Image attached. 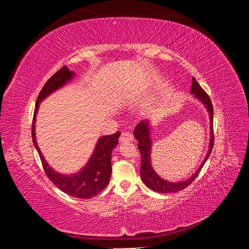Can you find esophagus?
<instances>
[{"mask_svg": "<svg viewBox=\"0 0 249 249\" xmlns=\"http://www.w3.org/2000/svg\"><path fill=\"white\" fill-rule=\"evenodd\" d=\"M134 139L133 135L129 132H123L122 135L119 137V141L120 142H126V141H132Z\"/></svg>", "mask_w": 249, "mask_h": 249, "instance_id": "34e87169", "label": "esophagus"}]
</instances>
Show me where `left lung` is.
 <instances>
[{"label": "left lung", "instance_id": "8db88e82", "mask_svg": "<svg viewBox=\"0 0 249 249\" xmlns=\"http://www.w3.org/2000/svg\"><path fill=\"white\" fill-rule=\"evenodd\" d=\"M190 93L193 94L195 99L198 100L205 107L209 113L210 118V140H209V148L205 159L200 163L199 167L196 169L193 175L187 179L180 180V182H169L162 178L158 173L154 170L152 165V147H153V139H152V124L149 119H144L140 122L134 130V136L138 141V148L141 155V168H140V177L149 189H152L159 193H173L178 192L185 189L187 186H189L194 178L198 176V172L202 168L203 165L207 162L208 158L211 155L214 143V134H213V107L211 104L210 97L203 91V89L198 84V82L192 78V86Z\"/></svg>", "mask_w": 249, "mask_h": 249}]
</instances>
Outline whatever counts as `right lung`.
Instances as JSON below:
<instances>
[{"label": "right lung", "instance_id": "obj_1", "mask_svg": "<svg viewBox=\"0 0 249 249\" xmlns=\"http://www.w3.org/2000/svg\"><path fill=\"white\" fill-rule=\"evenodd\" d=\"M74 76H76V73L64 66L59 71H57L54 76H52V78H50V80L46 83V85L41 89L38 97H37L34 110L32 140L37 153H38L40 157L44 172L47 173L52 183L64 193L71 195V196L88 199L99 194L109 183L112 172L111 154L112 150L118 144L120 132L113 135L101 136L99 140H97L93 153L90 156L87 163L79 171L70 173V175L60 173L50 166L46 158L43 157L38 144H37L35 133L36 116L37 113H38L40 103L46 100L52 93L64 87L67 83H70L74 78Z\"/></svg>", "mask_w": 249, "mask_h": 249}]
</instances>
